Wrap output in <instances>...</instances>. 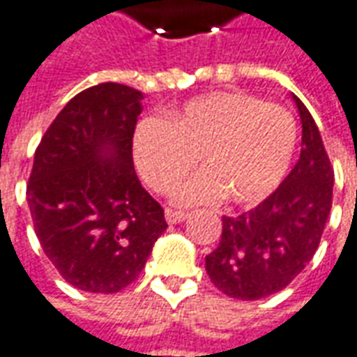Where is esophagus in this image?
Instances as JSON below:
<instances>
[{"label": "esophagus", "mask_w": 357, "mask_h": 357, "mask_svg": "<svg viewBox=\"0 0 357 357\" xmlns=\"http://www.w3.org/2000/svg\"><path fill=\"white\" fill-rule=\"evenodd\" d=\"M165 219L169 225H176V223H183L184 219H186V213L184 211H176V209H165Z\"/></svg>", "instance_id": "34e87169"}]
</instances>
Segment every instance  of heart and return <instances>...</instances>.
<instances>
[{
  "mask_svg": "<svg viewBox=\"0 0 357 357\" xmlns=\"http://www.w3.org/2000/svg\"><path fill=\"white\" fill-rule=\"evenodd\" d=\"M298 144L294 115L242 92L192 98L169 113V121L142 119L132 134L136 171L155 192H169L192 165L202 169L181 183L173 199L181 206H255L277 190Z\"/></svg>",
  "mask_w": 357,
  "mask_h": 357,
  "instance_id": "1",
  "label": "heart"
}]
</instances>
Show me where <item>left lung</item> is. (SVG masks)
<instances>
[{"instance_id": "8db88e82", "label": "left lung", "mask_w": 357, "mask_h": 357, "mask_svg": "<svg viewBox=\"0 0 357 357\" xmlns=\"http://www.w3.org/2000/svg\"><path fill=\"white\" fill-rule=\"evenodd\" d=\"M292 100L302 119L298 163L259 206L223 217L221 242L206 257L211 282L236 300L288 287L312 261L331 213L335 173L312 113L294 93Z\"/></svg>"}]
</instances>
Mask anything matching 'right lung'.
<instances>
[{
    "label": "right lung",
    "instance_id": "obj_1",
    "mask_svg": "<svg viewBox=\"0 0 357 357\" xmlns=\"http://www.w3.org/2000/svg\"><path fill=\"white\" fill-rule=\"evenodd\" d=\"M142 92L103 82L77 93L34 153L26 202L40 246L78 290L113 294L138 279L167 229L136 176Z\"/></svg>",
    "mask_w": 357,
    "mask_h": 357
}]
</instances>
